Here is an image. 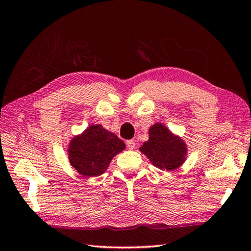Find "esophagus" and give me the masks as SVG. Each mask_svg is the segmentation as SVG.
I'll use <instances>...</instances> for the list:
<instances>
[{
  "label": "esophagus",
  "mask_w": 251,
  "mask_h": 251,
  "mask_svg": "<svg viewBox=\"0 0 251 251\" xmlns=\"http://www.w3.org/2000/svg\"><path fill=\"white\" fill-rule=\"evenodd\" d=\"M126 145H127V148H128V150H134L135 148V142L133 141V139H130V141H127L126 142Z\"/></svg>",
  "instance_id": "esophagus-1"
}]
</instances>
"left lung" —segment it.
Wrapping results in <instances>:
<instances>
[{"label":"left lung","mask_w":251,"mask_h":251,"mask_svg":"<svg viewBox=\"0 0 251 251\" xmlns=\"http://www.w3.org/2000/svg\"><path fill=\"white\" fill-rule=\"evenodd\" d=\"M150 138L139 148L151 164L161 171L179 168L187 156V146L179 136L174 135L161 123H155L148 130Z\"/></svg>","instance_id":"1"}]
</instances>
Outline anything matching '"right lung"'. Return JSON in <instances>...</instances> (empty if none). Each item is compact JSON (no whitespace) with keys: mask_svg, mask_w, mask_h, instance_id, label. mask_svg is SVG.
Listing matches in <instances>:
<instances>
[{"mask_svg":"<svg viewBox=\"0 0 251 251\" xmlns=\"http://www.w3.org/2000/svg\"><path fill=\"white\" fill-rule=\"evenodd\" d=\"M125 147L115 134L96 124L72 138L67 154L71 165L79 175L90 178L104 174L112 159Z\"/></svg>","mask_w":251,"mask_h":251,"instance_id":"add662e5","label":"right lung"}]
</instances>
